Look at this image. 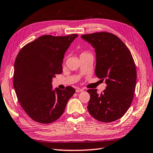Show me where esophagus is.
<instances>
[{
  "instance_id": "obj_1",
  "label": "esophagus",
  "mask_w": 153,
  "mask_h": 153,
  "mask_svg": "<svg viewBox=\"0 0 153 153\" xmlns=\"http://www.w3.org/2000/svg\"><path fill=\"white\" fill-rule=\"evenodd\" d=\"M83 91V89L82 88H77L76 89V93H80V92H82Z\"/></svg>"
}]
</instances>
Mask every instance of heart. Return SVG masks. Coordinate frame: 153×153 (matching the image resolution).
<instances>
[{
  "mask_svg": "<svg viewBox=\"0 0 153 153\" xmlns=\"http://www.w3.org/2000/svg\"><path fill=\"white\" fill-rule=\"evenodd\" d=\"M85 53H82V54H85Z\"/></svg>",
  "mask_w": 153,
  "mask_h": 153,
  "instance_id": "b5f03b06",
  "label": "heart"
}]
</instances>
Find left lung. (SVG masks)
<instances>
[{
	"instance_id": "left-lung-1",
	"label": "left lung",
	"mask_w": 153,
	"mask_h": 153,
	"mask_svg": "<svg viewBox=\"0 0 153 153\" xmlns=\"http://www.w3.org/2000/svg\"><path fill=\"white\" fill-rule=\"evenodd\" d=\"M96 53L95 74L105 79L106 89L100 94L88 89L87 106L92 117L100 122L111 123L121 118L130 107L137 81L134 61L127 47L114 34L100 32L81 35Z\"/></svg>"
}]
</instances>
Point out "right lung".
Segmentation results:
<instances>
[{
    "instance_id": "add662e5",
    "label": "right lung",
    "mask_w": 153,
    "mask_h": 153,
    "mask_svg": "<svg viewBox=\"0 0 153 153\" xmlns=\"http://www.w3.org/2000/svg\"><path fill=\"white\" fill-rule=\"evenodd\" d=\"M77 36L43 35L19 51L14 62L13 86L23 110L34 121L48 124L59 119L75 93L71 86L53 90L51 83L55 74L62 72L65 53Z\"/></svg>"
}]
</instances>
